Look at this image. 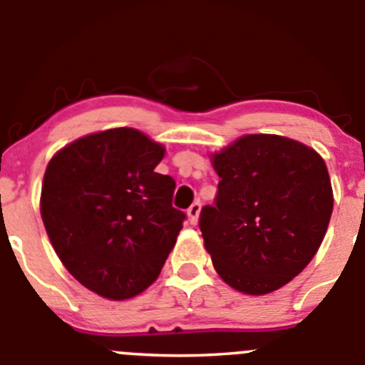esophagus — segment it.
I'll use <instances>...</instances> for the list:
<instances>
[{"label": "esophagus", "instance_id": "esophagus-1", "mask_svg": "<svg viewBox=\"0 0 365 365\" xmlns=\"http://www.w3.org/2000/svg\"><path fill=\"white\" fill-rule=\"evenodd\" d=\"M200 210H201L200 201H194V203L189 207V210H187V215H189V221L192 222V225H196V222H197V217H200Z\"/></svg>", "mask_w": 365, "mask_h": 365}]
</instances>
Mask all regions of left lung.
Here are the masks:
<instances>
[{
    "label": "left lung",
    "mask_w": 365,
    "mask_h": 365,
    "mask_svg": "<svg viewBox=\"0 0 365 365\" xmlns=\"http://www.w3.org/2000/svg\"><path fill=\"white\" fill-rule=\"evenodd\" d=\"M221 178L200 230L219 277L262 296L298 277L319 250L334 210L323 157L269 133L242 135L210 155Z\"/></svg>",
    "instance_id": "1"
}]
</instances>
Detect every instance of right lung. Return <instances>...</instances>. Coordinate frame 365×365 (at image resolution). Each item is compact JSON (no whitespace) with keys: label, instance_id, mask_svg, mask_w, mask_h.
Instances as JSON below:
<instances>
[{"label":"right lung","instance_id":"1","mask_svg":"<svg viewBox=\"0 0 365 365\" xmlns=\"http://www.w3.org/2000/svg\"><path fill=\"white\" fill-rule=\"evenodd\" d=\"M165 148L135 128L91 133L53 155L41 215L67 271L121 302L146 291L175 247L185 214L175 180L155 173Z\"/></svg>","mask_w":365,"mask_h":365}]
</instances>
